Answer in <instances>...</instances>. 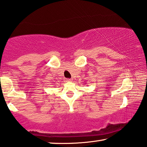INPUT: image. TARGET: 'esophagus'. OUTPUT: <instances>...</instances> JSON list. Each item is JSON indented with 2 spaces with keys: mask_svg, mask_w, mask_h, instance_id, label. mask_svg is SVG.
<instances>
[{
  "mask_svg": "<svg viewBox=\"0 0 147 147\" xmlns=\"http://www.w3.org/2000/svg\"><path fill=\"white\" fill-rule=\"evenodd\" d=\"M66 81H67V82H71V81H73V79L68 78V79H67Z\"/></svg>",
  "mask_w": 147,
  "mask_h": 147,
  "instance_id": "esophagus-1",
  "label": "esophagus"
}]
</instances>
